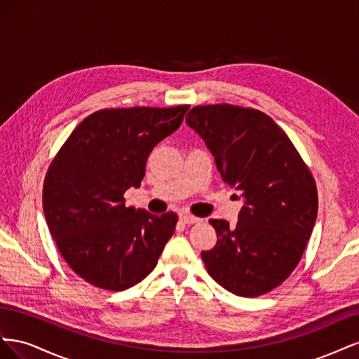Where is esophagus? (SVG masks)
<instances>
[{"instance_id": "1", "label": "esophagus", "mask_w": 359, "mask_h": 359, "mask_svg": "<svg viewBox=\"0 0 359 359\" xmlns=\"http://www.w3.org/2000/svg\"><path fill=\"white\" fill-rule=\"evenodd\" d=\"M180 220L182 223H187V224H193V223H198L201 222V219H198V217H194L191 214H181L180 215Z\"/></svg>"}]
</instances>
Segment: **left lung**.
<instances>
[{
	"instance_id": "1",
	"label": "left lung",
	"mask_w": 359,
	"mask_h": 359,
	"mask_svg": "<svg viewBox=\"0 0 359 359\" xmlns=\"http://www.w3.org/2000/svg\"><path fill=\"white\" fill-rule=\"evenodd\" d=\"M226 184L241 191L238 223L210 220L217 244L202 252L210 276L238 297H259L290 276L318 217V191L287 135L264 112L196 106L186 116Z\"/></svg>"
}]
</instances>
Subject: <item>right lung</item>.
Returning <instances> with one entry per match:
<instances>
[{"label":"right lung","mask_w":359,"mask_h":359,"mask_svg":"<svg viewBox=\"0 0 359 359\" xmlns=\"http://www.w3.org/2000/svg\"><path fill=\"white\" fill-rule=\"evenodd\" d=\"M189 106L103 109L76 127L50 163L43 212L76 274L106 290H126L157 265L178 215L126 206L140 187L153 148L182 123Z\"/></svg>","instance_id":"right-lung-1"}]
</instances>
